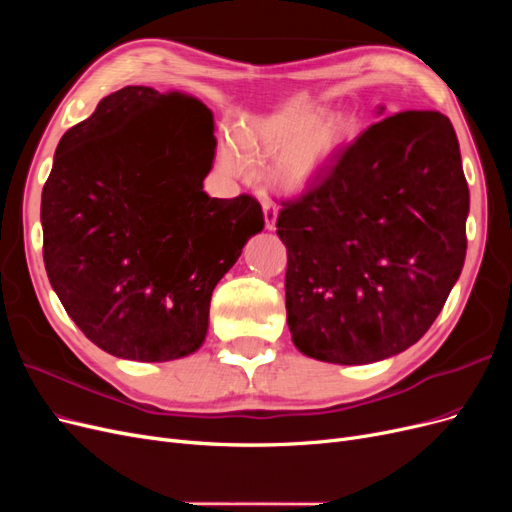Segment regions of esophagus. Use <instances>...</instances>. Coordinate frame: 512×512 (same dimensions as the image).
Returning a JSON list of instances; mask_svg holds the SVG:
<instances>
[{"label": "esophagus", "mask_w": 512, "mask_h": 512, "mask_svg": "<svg viewBox=\"0 0 512 512\" xmlns=\"http://www.w3.org/2000/svg\"><path fill=\"white\" fill-rule=\"evenodd\" d=\"M262 213H265V226H267V230H275L277 207L271 203V200H262Z\"/></svg>", "instance_id": "obj_1"}]
</instances>
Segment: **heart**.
<instances>
[{
  "instance_id": "b5f03b06",
  "label": "heart",
  "mask_w": 512,
  "mask_h": 512,
  "mask_svg": "<svg viewBox=\"0 0 512 512\" xmlns=\"http://www.w3.org/2000/svg\"><path fill=\"white\" fill-rule=\"evenodd\" d=\"M361 132V121L348 111L318 117L316 106H299L269 117L245 121L220 145V162L232 175H243L248 160L271 158L267 177L280 192L301 194Z\"/></svg>"
}]
</instances>
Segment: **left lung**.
<instances>
[{
	"instance_id": "1",
	"label": "left lung",
	"mask_w": 512,
	"mask_h": 512,
	"mask_svg": "<svg viewBox=\"0 0 512 512\" xmlns=\"http://www.w3.org/2000/svg\"><path fill=\"white\" fill-rule=\"evenodd\" d=\"M468 211L448 117L404 111L369 126L277 215L294 346L363 365L416 344L459 280Z\"/></svg>"
}]
</instances>
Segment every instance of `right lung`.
<instances>
[{
	"label": "right lung",
	"instance_id": "1",
	"mask_svg": "<svg viewBox=\"0 0 512 512\" xmlns=\"http://www.w3.org/2000/svg\"><path fill=\"white\" fill-rule=\"evenodd\" d=\"M175 97L189 102L179 120L144 111ZM215 145L203 102L151 87L115 91L61 136L42 188L44 267L104 352L164 363L203 346L213 288L265 228L256 198L203 190Z\"/></svg>",
	"mask_w": 512,
	"mask_h": 512
}]
</instances>
